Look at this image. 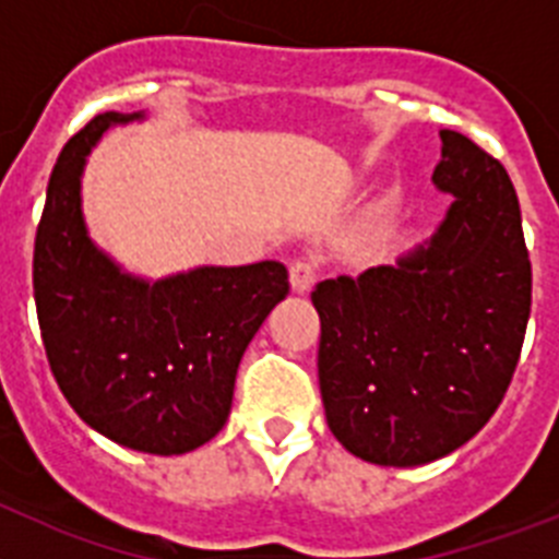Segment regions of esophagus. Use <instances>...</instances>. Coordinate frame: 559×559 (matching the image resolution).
I'll use <instances>...</instances> for the list:
<instances>
[{
  "label": "esophagus",
  "mask_w": 559,
  "mask_h": 559,
  "mask_svg": "<svg viewBox=\"0 0 559 559\" xmlns=\"http://www.w3.org/2000/svg\"><path fill=\"white\" fill-rule=\"evenodd\" d=\"M288 274H290V288H294L296 294H305V290L313 288L319 269H316L310 260H296V263H290Z\"/></svg>",
  "instance_id": "34e87169"
}]
</instances>
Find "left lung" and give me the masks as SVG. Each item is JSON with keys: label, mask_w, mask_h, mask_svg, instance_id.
Here are the masks:
<instances>
[{"label": "left lung", "mask_w": 559, "mask_h": 559, "mask_svg": "<svg viewBox=\"0 0 559 559\" xmlns=\"http://www.w3.org/2000/svg\"><path fill=\"white\" fill-rule=\"evenodd\" d=\"M433 185L453 206L428 249L313 290L319 389L333 437L364 462L412 467L456 451L501 406L532 308L510 173L439 131Z\"/></svg>", "instance_id": "1"}]
</instances>
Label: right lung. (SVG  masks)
<instances>
[{
    "instance_id": "right-lung-1",
    "label": "right lung",
    "mask_w": 559,
    "mask_h": 559,
    "mask_svg": "<svg viewBox=\"0 0 559 559\" xmlns=\"http://www.w3.org/2000/svg\"><path fill=\"white\" fill-rule=\"evenodd\" d=\"M106 111L63 145L36 229L33 294L49 369L78 417L131 451L173 456L210 442L229 417L237 364L276 302L283 263L195 269L162 283L122 274L88 240L81 170Z\"/></svg>"
}]
</instances>
